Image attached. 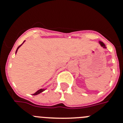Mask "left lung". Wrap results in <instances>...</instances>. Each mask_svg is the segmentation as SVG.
<instances>
[{
  "mask_svg": "<svg viewBox=\"0 0 123 123\" xmlns=\"http://www.w3.org/2000/svg\"><path fill=\"white\" fill-rule=\"evenodd\" d=\"M100 42V44L101 46L103 47H104V48H106V47H105V44H104V43H103V42Z\"/></svg>",
  "mask_w": 123,
  "mask_h": 123,
  "instance_id": "1",
  "label": "left lung"
}]
</instances>
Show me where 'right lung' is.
<instances>
[{
	"instance_id": "1",
	"label": "right lung",
	"mask_w": 123,
	"mask_h": 123,
	"mask_svg": "<svg viewBox=\"0 0 123 123\" xmlns=\"http://www.w3.org/2000/svg\"><path fill=\"white\" fill-rule=\"evenodd\" d=\"M24 42H25V41H24V42H23V44ZM22 44H21V45H22ZM21 45H19V47H18V48H17V50H16V54H17V51H18V49H19V47L21 46ZM45 91V89H39V90H38V91H37V92H35V93H34V94H32V95H37V94H40V93H41V92H43V91Z\"/></svg>"
}]
</instances>
